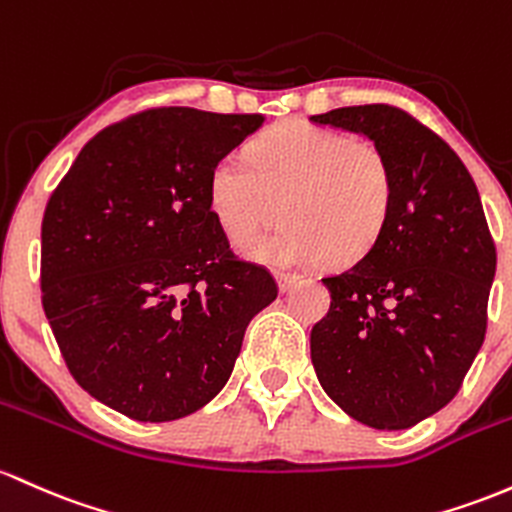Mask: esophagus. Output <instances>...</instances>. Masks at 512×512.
Segmentation results:
<instances>
[{
  "label": "esophagus",
  "mask_w": 512,
  "mask_h": 512,
  "mask_svg": "<svg viewBox=\"0 0 512 512\" xmlns=\"http://www.w3.org/2000/svg\"><path fill=\"white\" fill-rule=\"evenodd\" d=\"M299 274H291V272H277V284H279V291H289L291 286L299 282Z\"/></svg>",
  "instance_id": "1"
}]
</instances>
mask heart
I'll list each match as a JSON object with an SVG mask.
<instances>
[{
    "label": "heart",
    "instance_id": "1",
    "mask_svg": "<svg viewBox=\"0 0 512 512\" xmlns=\"http://www.w3.org/2000/svg\"><path fill=\"white\" fill-rule=\"evenodd\" d=\"M247 160L226 155L211 167L213 218L235 243L274 226L279 206L286 226L240 245L245 257L289 267L352 265L376 245L391 211L393 174L372 138L286 121L257 140Z\"/></svg>",
    "mask_w": 512,
    "mask_h": 512
}]
</instances>
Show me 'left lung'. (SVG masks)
Returning a JSON list of instances; mask_svg holds the SVG:
<instances>
[{
  "instance_id": "obj_1",
  "label": "left lung",
  "mask_w": 512,
  "mask_h": 512,
  "mask_svg": "<svg viewBox=\"0 0 512 512\" xmlns=\"http://www.w3.org/2000/svg\"><path fill=\"white\" fill-rule=\"evenodd\" d=\"M381 145L393 199L379 240L325 277L330 311L311 330L320 386L350 418L406 430L445 408L486 335L496 245L459 155L389 104L311 116Z\"/></svg>"
}]
</instances>
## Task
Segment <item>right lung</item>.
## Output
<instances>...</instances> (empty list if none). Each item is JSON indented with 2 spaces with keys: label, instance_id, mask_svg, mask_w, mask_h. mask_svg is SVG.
I'll list each match as a JSON object with an SVG mask.
<instances>
[{
  "label": "right lung",
  "instance_id": "obj_1",
  "mask_svg": "<svg viewBox=\"0 0 512 512\" xmlns=\"http://www.w3.org/2000/svg\"><path fill=\"white\" fill-rule=\"evenodd\" d=\"M265 123L189 106L97 133L46 206L43 311L89 396L143 423L199 411L226 386L245 328L277 299L209 209L211 167Z\"/></svg>",
  "mask_w": 512,
  "mask_h": 512
}]
</instances>
